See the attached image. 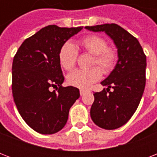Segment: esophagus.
<instances>
[{"label":"esophagus","mask_w":157,"mask_h":157,"mask_svg":"<svg viewBox=\"0 0 157 157\" xmlns=\"http://www.w3.org/2000/svg\"><path fill=\"white\" fill-rule=\"evenodd\" d=\"M80 94H81V96H83L85 94H86V90H80Z\"/></svg>","instance_id":"esophagus-1"}]
</instances>
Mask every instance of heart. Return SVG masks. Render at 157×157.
Returning a JSON list of instances; mask_svg holds the SVG:
<instances>
[{
  "instance_id": "heart-1",
  "label": "heart",
  "mask_w": 157,
  "mask_h": 157,
  "mask_svg": "<svg viewBox=\"0 0 157 157\" xmlns=\"http://www.w3.org/2000/svg\"><path fill=\"white\" fill-rule=\"evenodd\" d=\"M81 48L90 54L94 55L93 64H97L88 70L77 69L67 76V82L74 87L80 89L90 88L98 81L103 73H109L117 61V54L114 48L107 46V40L97 35L87 36L80 41ZM78 57V51L71 42H66L60 49L59 54V63L66 70H71L75 67Z\"/></svg>"
}]
</instances>
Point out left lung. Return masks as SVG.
Returning <instances> with one entry per match:
<instances>
[{"label": "left lung", "mask_w": 157, "mask_h": 157, "mask_svg": "<svg viewBox=\"0 0 157 157\" xmlns=\"http://www.w3.org/2000/svg\"><path fill=\"white\" fill-rule=\"evenodd\" d=\"M85 28L94 33L104 32L117 48V64L101 82L107 86V90L94 93V101L90 108L94 124L105 129H117L126 124L141 101L146 84V55L139 40L117 24ZM111 88L113 89L112 91Z\"/></svg>", "instance_id": "left-lung-1"}]
</instances>
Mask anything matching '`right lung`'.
I'll return each mask as SVG.
<instances>
[{
	"instance_id": "add662e5",
	"label": "right lung",
	"mask_w": 157,
	"mask_h": 157,
	"mask_svg": "<svg viewBox=\"0 0 157 157\" xmlns=\"http://www.w3.org/2000/svg\"><path fill=\"white\" fill-rule=\"evenodd\" d=\"M82 28L45 27L26 39L13 58V100L24 121L37 133L53 134L61 130L80 97L76 87L62 86L64 77L59 54L67 40ZM52 87L55 91L50 90Z\"/></svg>"
}]
</instances>
